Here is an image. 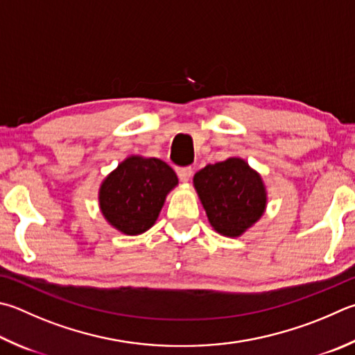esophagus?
Listing matches in <instances>:
<instances>
[{"mask_svg": "<svg viewBox=\"0 0 355 355\" xmlns=\"http://www.w3.org/2000/svg\"><path fill=\"white\" fill-rule=\"evenodd\" d=\"M177 175L182 182H188V180L192 177V167H177Z\"/></svg>", "mask_w": 355, "mask_h": 355, "instance_id": "esophagus-1", "label": "esophagus"}]
</instances>
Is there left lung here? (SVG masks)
Wrapping results in <instances>:
<instances>
[{
	"label": "left lung",
	"mask_w": 355,
	"mask_h": 355,
	"mask_svg": "<svg viewBox=\"0 0 355 355\" xmlns=\"http://www.w3.org/2000/svg\"><path fill=\"white\" fill-rule=\"evenodd\" d=\"M194 186L211 227L222 236L239 237L266 209L262 178L241 158L203 167L194 175Z\"/></svg>",
	"instance_id": "1"
}]
</instances>
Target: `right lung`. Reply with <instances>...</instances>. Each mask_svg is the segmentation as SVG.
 Masks as SVG:
<instances>
[{
	"label": "right lung",
	"mask_w": 355,
	"mask_h": 355,
	"mask_svg": "<svg viewBox=\"0 0 355 355\" xmlns=\"http://www.w3.org/2000/svg\"><path fill=\"white\" fill-rule=\"evenodd\" d=\"M177 184L175 172L164 161L130 157L101 184V211L121 233L141 234L155 223L167 192Z\"/></svg>",
	"instance_id": "right-lung-1"
}]
</instances>
